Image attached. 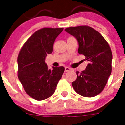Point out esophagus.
I'll return each mask as SVG.
<instances>
[{
    "label": "esophagus",
    "mask_w": 125,
    "mask_h": 125,
    "mask_svg": "<svg viewBox=\"0 0 125 125\" xmlns=\"http://www.w3.org/2000/svg\"><path fill=\"white\" fill-rule=\"evenodd\" d=\"M71 70V68L69 67H65V72H68V71H70Z\"/></svg>",
    "instance_id": "34e87169"
}]
</instances>
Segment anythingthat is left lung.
<instances>
[{
    "mask_svg": "<svg viewBox=\"0 0 125 125\" xmlns=\"http://www.w3.org/2000/svg\"><path fill=\"white\" fill-rule=\"evenodd\" d=\"M65 31L79 42L78 52L85 56L89 63L86 69L76 72L72 86L77 94L93 97L103 90L112 71V51L105 39L97 31L86 25L69 27Z\"/></svg>",
    "mask_w": 125,
    "mask_h": 125,
    "instance_id": "left-lung-1",
    "label": "left lung"
}]
</instances>
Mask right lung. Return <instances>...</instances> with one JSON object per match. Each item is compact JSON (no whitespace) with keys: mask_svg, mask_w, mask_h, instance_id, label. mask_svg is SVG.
Listing matches in <instances>:
<instances>
[{"mask_svg":"<svg viewBox=\"0 0 125 125\" xmlns=\"http://www.w3.org/2000/svg\"><path fill=\"white\" fill-rule=\"evenodd\" d=\"M63 28H43L24 43L18 57V78L26 94L37 100L51 97L65 71L63 66L48 70L45 59L53 51L56 37Z\"/></svg>","mask_w":125,"mask_h":125,"instance_id":"1","label":"right lung"}]
</instances>
